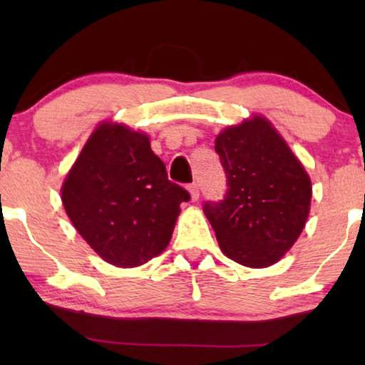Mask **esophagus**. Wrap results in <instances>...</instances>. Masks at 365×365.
Returning <instances> with one entry per match:
<instances>
[{"instance_id":"obj_1","label":"esophagus","mask_w":365,"mask_h":365,"mask_svg":"<svg viewBox=\"0 0 365 365\" xmlns=\"http://www.w3.org/2000/svg\"><path fill=\"white\" fill-rule=\"evenodd\" d=\"M188 192H190V197H192V200H197L199 199V185H197V183H190V185H188Z\"/></svg>"}]
</instances>
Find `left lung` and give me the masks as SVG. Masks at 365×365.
Returning a JSON list of instances; mask_svg holds the SVG:
<instances>
[{"mask_svg":"<svg viewBox=\"0 0 365 365\" xmlns=\"http://www.w3.org/2000/svg\"><path fill=\"white\" fill-rule=\"evenodd\" d=\"M215 149L228 188L202 209L221 250L244 266H271L302 233L312 195L309 175L261 116L223 130Z\"/></svg>","mask_w":365,"mask_h":365,"instance_id":"1","label":"left lung"}]
</instances>
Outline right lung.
<instances>
[{
	"label": "right lung",
	"mask_w": 365,
	"mask_h": 365,
	"mask_svg": "<svg viewBox=\"0 0 365 365\" xmlns=\"http://www.w3.org/2000/svg\"><path fill=\"white\" fill-rule=\"evenodd\" d=\"M190 194L170 182L148 135L103 123L83 145L61 188L66 215L104 261L140 266L170 244Z\"/></svg>",
	"instance_id": "obj_1"
}]
</instances>
